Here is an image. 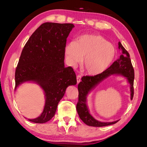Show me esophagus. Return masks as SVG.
<instances>
[{
	"label": "esophagus",
	"mask_w": 147,
	"mask_h": 147,
	"mask_svg": "<svg viewBox=\"0 0 147 147\" xmlns=\"http://www.w3.org/2000/svg\"><path fill=\"white\" fill-rule=\"evenodd\" d=\"M81 76L80 75H77V83H79L80 82H81Z\"/></svg>",
	"instance_id": "34e87169"
}]
</instances>
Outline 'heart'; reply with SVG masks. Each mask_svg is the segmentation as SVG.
Instances as JSON below:
<instances>
[{
  "instance_id": "1",
  "label": "heart",
  "mask_w": 147,
  "mask_h": 147,
  "mask_svg": "<svg viewBox=\"0 0 147 147\" xmlns=\"http://www.w3.org/2000/svg\"><path fill=\"white\" fill-rule=\"evenodd\" d=\"M64 51L66 60L73 66L84 56L83 67L91 75L104 72L112 64L116 54L115 48L108 40L99 35L93 34L82 35L77 42L66 43Z\"/></svg>"
}]
</instances>
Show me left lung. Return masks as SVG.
<instances>
[{
    "label": "left lung",
    "mask_w": 147,
    "mask_h": 147,
    "mask_svg": "<svg viewBox=\"0 0 147 147\" xmlns=\"http://www.w3.org/2000/svg\"><path fill=\"white\" fill-rule=\"evenodd\" d=\"M118 48L121 55L119 58L115 61L110 67L104 72L95 76H84L82 82L78 85V102L77 105V110L80 118L88 126L94 127H102L111 125L117 123L119 120L112 122H102L96 119L90 113L87 104L88 94L99 84L111 75H121L127 80L129 84L131 100L134 96V70L133 68L130 56L125 50L121 42H118Z\"/></svg>",
    "instance_id": "obj_1"
}]
</instances>
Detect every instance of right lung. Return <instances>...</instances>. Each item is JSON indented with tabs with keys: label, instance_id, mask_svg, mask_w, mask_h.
<instances>
[{
	"label": "right lung",
	"instance_id": "1",
	"mask_svg": "<svg viewBox=\"0 0 147 147\" xmlns=\"http://www.w3.org/2000/svg\"><path fill=\"white\" fill-rule=\"evenodd\" d=\"M73 24H42L26 43L15 71V89L26 82L38 84L44 92L45 104L41 115L28 119L45 123L54 117L67 88L77 84L71 67H65L64 49Z\"/></svg>",
	"mask_w": 147,
	"mask_h": 147
}]
</instances>
